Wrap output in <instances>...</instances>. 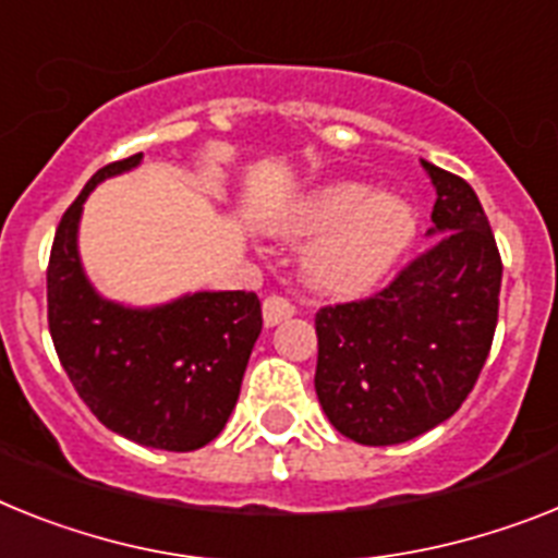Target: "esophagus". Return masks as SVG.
<instances>
[{"label":"esophagus","instance_id":"obj_1","mask_svg":"<svg viewBox=\"0 0 558 558\" xmlns=\"http://www.w3.org/2000/svg\"><path fill=\"white\" fill-rule=\"evenodd\" d=\"M294 315V306L287 301V298H280V294H269L264 301V323L266 326H278V323L289 320Z\"/></svg>","mask_w":558,"mask_h":558}]
</instances>
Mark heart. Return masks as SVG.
I'll list each match as a JSON object with an SVG mask.
<instances>
[{"mask_svg": "<svg viewBox=\"0 0 558 558\" xmlns=\"http://www.w3.org/2000/svg\"><path fill=\"white\" fill-rule=\"evenodd\" d=\"M271 229L287 238H317L303 257V278L312 289L335 298H354L391 275L416 238V213L397 195L357 181L317 186Z\"/></svg>", "mask_w": 558, "mask_h": 558, "instance_id": "obj_1", "label": "heart"}]
</instances>
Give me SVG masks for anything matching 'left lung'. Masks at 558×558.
Returning <instances> with one entry per match:
<instances>
[{
	"instance_id": "left-lung-1",
	"label": "left lung",
	"mask_w": 558,
	"mask_h": 558,
	"mask_svg": "<svg viewBox=\"0 0 558 558\" xmlns=\"http://www.w3.org/2000/svg\"><path fill=\"white\" fill-rule=\"evenodd\" d=\"M437 190L428 250L383 292L317 312L315 391L343 437L397 446L446 423L480 377L502 260L476 192L423 161Z\"/></svg>"
}]
</instances>
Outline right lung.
Returning <instances> with one entry per match:
<instances>
[{
  "label": "right lung",
  "instance_id": "1",
  "mask_svg": "<svg viewBox=\"0 0 558 558\" xmlns=\"http://www.w3.org/2000/svg\"><path fill=\"white\" fill-rule=\"evenodd\" d=\"M142 158L101 167L62 215L48 266L50 337L98 423L138 446L195 451L235 409L264 317L255 292H192L144 308L96 292L78 255L84 201Z\"/></svg>",
  "mask_w": 558,
  "mask_h": 558
}]
</instances>
